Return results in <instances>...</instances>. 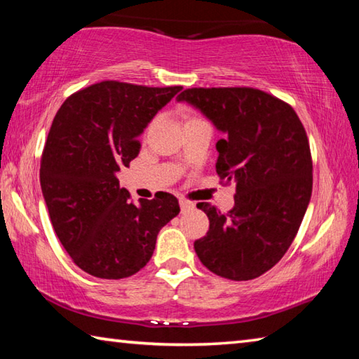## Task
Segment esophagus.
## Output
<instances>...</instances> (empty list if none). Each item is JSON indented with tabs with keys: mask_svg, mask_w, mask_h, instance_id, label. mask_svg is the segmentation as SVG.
Here are the masks:
<instances>
[{
	"mask_svg": "<svg viewBox=\"0 0 359 359\" xmlns=\"http://www.w3.org/2000/svg\"><path fill=\"white\" fill-rule=\"evenodd\" d=\"M179 204H180V210L182 212H187V210H191L194 208V204L191 201H188L185 198H180L179 199Z\"/></svg>",
	"mask_w": 359,
	"mask_h": 359,
	"instance_id": "esophagus-1",
	"label": "esophagus"
}]
</instances>
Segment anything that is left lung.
Returning <instances> with one entry per match:
<instances>
[{
    "instance_id": "left-lung-1",
    "label": "left lung",
    "mask_w": 359,
    "mask_h": 359,
    "mask_svg": "<svg viewBox=\"0 0 359 359\" xmlns=\"http://www.w3.org/2000/svg\"><path fill=\"white\" fill-rule=\"evenodd\" d=\"M212 120L217 174L236 184L234 208L222 214L199 203L209 231L194 252L210 272L252 280L274 267L296 238L312 194V155L288 102L252 87L187 88L177 96Z\"/></svg>"
}]
</instances>
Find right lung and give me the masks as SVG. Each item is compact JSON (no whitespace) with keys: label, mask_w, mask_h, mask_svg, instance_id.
Returning <instances> with one entry per match:
<instances>
[{"label":"right lung","mask_w":359,"mask_h":359,"mask_svg":"<svg viewBox=\"0 0 359 359\" xmlns=\"http://www.w3.org/2000/svg\"><path fill=\"white\" fill-rule=\"evenodd\" d=\"M180 88L102 81L72 93L52 121L41 158L42 194L65 250L90 276L136 274L154 255L160 229L179 214L169 193L133 203L115 175L130 168L139 135Z\"/></svg>","instance_id":"1"}]
</instances>
